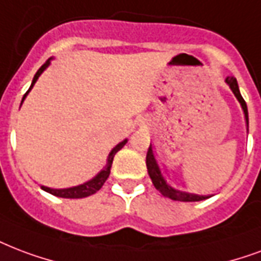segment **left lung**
Listing matches in <instances>:
<instances>
[{"instance_id":"8db88e82","label":"left lung","mask_w":261,"mask_h":261,"mask_svg":"<svg viewBox=\"0 0 261 261\" xmlns=\"http://www.w3.org/2000/svg\"><path fill=\"white\" fill-rule=\"evenodd\" d=\"M226 83H227L231 91L234 93V95L237 97V99L240 101L242 109H244V113H245V120L246 124L249 126V117H248V107H246L245 99L242 98L241 93H240V89H238V83H237V79L234 76H227L226 77ZM146 167H148L149 176L152 179V184L154 185V188L162 193L164 197H168L174 201H184V202H190V201H201V200H206L210 198L211 196H198V194H192V193L180 192V190H176V189L171 188L170 184L167 182L166 175L163 174L160 167L157 164L156 157H154V153H153L152 145L149 146L148 154H146Z\"/></svg>"}]
</instances>
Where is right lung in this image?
I'll list each match as a JSON object with an SVG mask.
<instances>
[{
	"label": "right lung",
	"instance_id": "right-lung-1",
	"mask_svg": "<svg viewBox=\"0 0 261 261\" xmlns=\"http://www.w3.org/2000/svg\"><path fill=\"white\" fill-rule=\"evenodd\" d=\"M50 60L49 59L45 63V64L41 67V68L38 69L37 73H35V76H34L33 79V83H31V86H30V89L27 90V93H25L24 95H23V99H21V102L24 101V98L27 97V94L30 93V90L33 89V86L35 85V82H37V79L39 77V75L45 71V69L47 68V65L50 64ZM127 139H124V141H122L120 144H117L115 148L111 150V153H109L108 159H107V166H105L104 170H101V172H98V174L95 175L94 178L90 179L89 182H86V184L83 185H79V186H73V188H68V189H50V188H46V186H41V189L42 190H45V192L50 193V194H53V196H57V197H63V198H83V197H89L91 196V194H94V193H97L99 190V189L102 188V185L105 184V180L108 179L109 174H111V167H112V162H113V157H115V154H116L120 149L126 145Z\"/></svg>",
	"mask_w": 261,
	"mask_h": 261
}]
</instances>
